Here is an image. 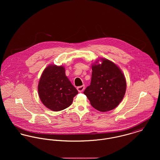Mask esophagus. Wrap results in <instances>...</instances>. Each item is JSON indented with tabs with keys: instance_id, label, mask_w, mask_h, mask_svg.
I'll return each mask as SVG.
<instances>
[{
	"instance_id": "esophagus-1",
	"label": "esophagus",
	"mask_w": 160,
	"mask_h": 160,
	"mask_svg": "<svg viewBox=\"0 0 160 160\" xmlns=\"http://www.w3.org/2000/svg\"><path fill=\"white\" fill-rule=\"evenodd\" d=\"M84 88H85V86L84 85H82V86H79L77 88V89L79 92H82L84 90Z\"/></svg>"
}]
</instances>
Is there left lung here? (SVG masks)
<instances>
[{
    "label": "left lung",
    "mask_w": 160,
    "mask_h": 160,
    "mask_svg": "<svg viewBox=\"0 0 160 160\" xmlns=\"http://www.w3.org/2000/svg\"><path fill=\"white\" fill-rule=\"evenodd\" d=\"M92 65L91 82L84 91L92 106L100 112L115 108L122 101L126 89L125 77L113 62L102 58Z\"/></svg>",
    "instance_id": "1"
}]
</instances>
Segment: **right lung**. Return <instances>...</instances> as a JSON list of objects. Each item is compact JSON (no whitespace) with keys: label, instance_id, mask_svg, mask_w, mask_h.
<instances>
[{"label":"right lung","instance_id":"right-lung-1","mask_svg":"<svg viewBox=\"0 0 160 160\" xmlns=\"http://www.w3.org/2000/svg\"><path fill=\"white\" fill-rule=\"evenodd\" d=\"M78 92L66 76L62 66L49 65L43 71L38 84V93L48 109L58 112L69 107Z\"/></svg>","mask_w":160,"mask_h":160}]
</instances>
